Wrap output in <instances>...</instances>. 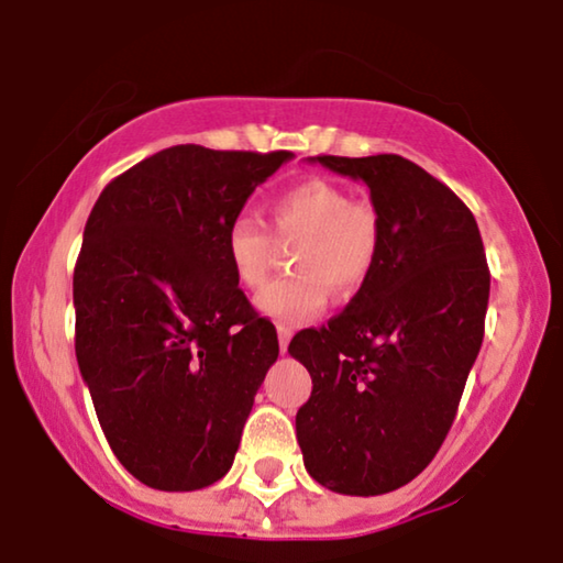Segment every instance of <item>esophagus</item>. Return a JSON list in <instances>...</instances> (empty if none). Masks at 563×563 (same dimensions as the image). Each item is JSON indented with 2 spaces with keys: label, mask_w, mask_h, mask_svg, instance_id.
<instances>
[{
  "label": "esophagus",
  "mask_w": 563,
  "mask_h": 563,
  "mask_svg": "<svg viewBox=\"0 0 563 563\" xmlns=\"http://www.w3.org/2000/svg\"><path fill=\"white\" fill-rule=\"evenodd\" d=\"M277 343H280V351L286 353L288 351V343H290V327H277Z\"/></svg>",
  "instance_id": "34e87169"
}]
</instances>
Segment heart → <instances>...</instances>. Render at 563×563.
Here are the masks:
<instances>
[{
    "label": "heart",
    "instance_id": "b5f03b06",
    "mask_svg": "<svg viewBox=\"0 0 563 563\" xmlns=\"http://www.w3.org/2000/svg\"><path fill=\"white\" fill-rule=\"evenodd\" d=\"M277 241H298L294 277L269 283L257 309L283 327L324 309L327 294L351 298L372 275L382 246V218L372 202L351 199L338 181L311 176L283 189L267 205ZM275 240L260 218L241 212L225 229V260L241 286L267 283Z\"/></svg>",
    "mask_w": 563,
    "mask_h": 563
}]
</instances>
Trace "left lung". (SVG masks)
Masks as SVG:
<instances>
[{
	"mask_svg": "<svg viewBox=\"0 0 563 563\" xmlns=\"http://www.w3.org/2000/svg\"><path fill=\"white\" fill-rule=\"evenodd\" d=\"M317 161L366 184L382 246L345 311L290 340L314 384L296 437L324 488L379 496L416 478L452 429L483 343L490 273L473 212L421 166L393 153Z\"/></svg>",
	"mask_w": 563,
	"mask_h": 563,
	"instance_id": "obj_1",
	"label": "left lung"
}]
</instances>
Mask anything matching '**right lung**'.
I'll list each match as a JSON object with an SVG mask.
<instances>
[{
	"label": "right lung",
	"mask_w": 563,
	"mask_h": 563,
	"mask_svg": "<svg viewBox=\"0 0 563 563\" xmlns=\"http://www.w3.org/2000/svg\"><path fill=\"white\" fill-rule=\"evenodd\" d=\"M294 153L174 145L92 205L75 265V353L113 454L145 486L231 471L275 324L225 260V229Z\"/></svg>",
	"instance_id": "1"
}]
</instances>
